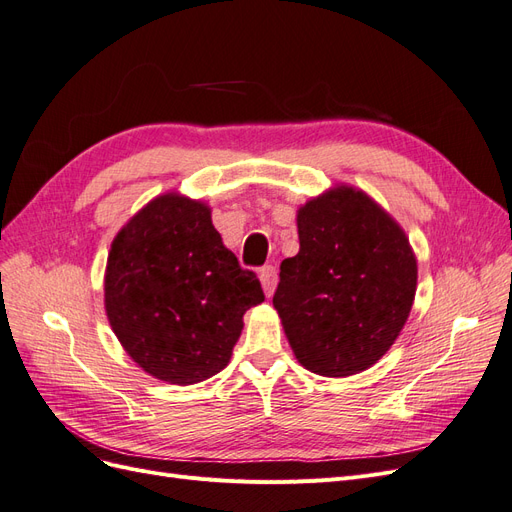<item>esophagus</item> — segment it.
<instances>
[{"mask_svg": "<svg viewBox=\"0 0 512 512\" xmlns=\"http://www.w3.org/2000/svg\"><path fill=\"white\" fill-rule=\"evenodd\" d=\"M258 277H260V284H262V290H265L267 297H271V294L275 292V286H277V269L267 265L262 267L258 271Z\"/></svg>", "mask_w": 512, "mask_h": 512, "instance_id": "1", "label": "esophagus"}]
</instances>
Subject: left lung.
<instances>
[{
	"label": "left lung",
	"mask_w": 512,
	"mask_h": 512,
	"mask_svg": "<svg viewBox=\"0 0 512 512\" xmlns=\"http://www.w3.org/2000/svg\"><path fill=\"white\" fill-rule=\"evenodd\" d=\"M299 254L282 260L273 307L297 361L327 378L378 363L404 329L416 256L391 213L339 183L297 211Z\"/></svg>",
	"instance_id": "1"
}]
</instances>
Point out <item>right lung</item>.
<instances>
[{"label":"right lung","instance_id":"add662e5","mask_svg":"<svg viewBox=\"0 0 512 512\" xmlns=\"http://www.w3.org/2000/svg\"><path fill=\"white\" fill-rule=\"evenodd\" d=\"M262 301L258 277L239 267L203 200L160 194L111 243L106 318L130 359L168 384H196L222 371L243 314Z\"/></svg>","mask_w":512,"mask_h":512}]
</instances>
